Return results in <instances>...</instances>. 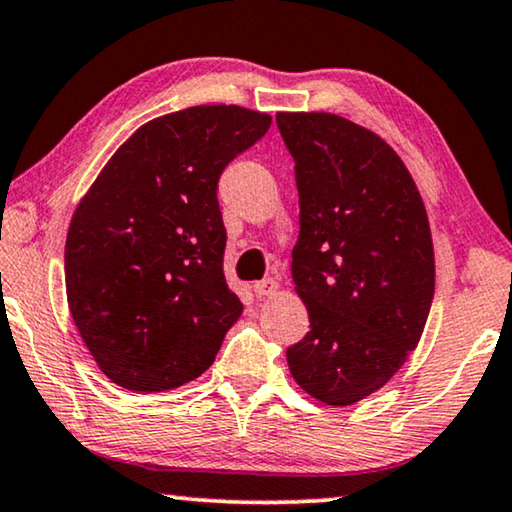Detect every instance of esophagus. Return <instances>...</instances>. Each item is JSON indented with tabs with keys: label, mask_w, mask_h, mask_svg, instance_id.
<instances>
[{
	"label": "esophagus",
	"mask_w": 512,
	"mask_h": 512,
	"mask_svg": "<svg viewBox=\"0 0 512 512\" xmlns=\"http://www.w3.org/2000/svg\"><path fill=\"white\" fill-rule=\"evenodd\" d=\"M278 289H280L278 280H273V278H264L253 285V292L257 299H269V296H276Z\"/></svg>",
	"instance_id": "esophagus-1"
}]
</instances>
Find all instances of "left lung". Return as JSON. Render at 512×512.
<instances>
[{
	"label": "left lung",
	"mask_w": 512,
	"mask_h": 512,
	"mask_svg": "<svg viewBox=\"0 0 512 512\" xmlns=\"http://www.w3.org/2000/svg\"><path fill=\"white\" fill-rule=\"evenodd\" d=\"M299 188L292 278L310 331L287 349L305 393L347 407L379 391L421 340L434 296L427 213L400 156L329 112H278Z\"/></svg>",
	"instance_id": "1"
}]
</instances>
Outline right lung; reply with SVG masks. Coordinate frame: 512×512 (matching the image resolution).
I'll use <instances>...</instances> for the list:
<instances>
[{
	"instance_id": "1",
	"label": "right lung",
	"mask_w": 512,
	"mask_h": 512,
	"mask_svg": "<svg viewBox=\"0 0 512 512\" xmlns=\"http://www.w3.org/2000/svg\"><path fill=\"white\" fill-rule=\"evenodd\" d=\"M271 126L239 105H195L137 128L66 236V299L103 375L172 391L216 358L243 305L223 273L218 179Z\"/></svg>"
}]
</instances>
